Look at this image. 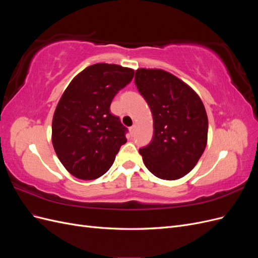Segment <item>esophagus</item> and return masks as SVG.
Here are the masks:
<instances>
[{
    "instance_id": "esophagus-1",
    "label": "esophagus",
    "mask_w": 258,
    "mask_h": 258,
    "mask_svg": "<svg viewBox=\"0 0 258 258\" xmlns=\"http://www.w3.org/2000/svg\"><path fill=\"white\" fill-rule=\"evenodd\" d=\"M136 130H137V126H136V124H134V126H132V127H130L129 131H130V134H131V136H134V135H135V132H136Z\"/></svg>"
}]
</instances>
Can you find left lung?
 <instances>
[{"instance_id":"left-lung-1","label":"left lung","mask_w":258,"mask_h":258,"mask_svg":"<svg viewBox=\"0 0 258 258\" xmlns=\"http://www.w3.org/2000/svg\"><path fill=\"white\" fill-rule=\"evenodd\" d=\"M136 85L151 108L154 137L140 148L145 167L161 179L189 173L208 141V116L195 90L160 69H138Z\"/></svg>"}]
</instances>
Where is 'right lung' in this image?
Wrapping results in <instances>:
<instances>
[{"instance_id":"1","label":"right lung","mask_w":258,"mask_h":258,"mask_svg":"<svg viewBox=\"0 0 258 258\" xmlns=\"http://www.w3.org/2000/svg\"><path fill=\"white\" fill-rule=\"evenodd\" d=\"M135 71L96 63L69 84L52 117L51 141L59 160L81 179H95L111 168L127 128L110 112L115 95L132 81Z\"/></svg>"}]
</instances>
